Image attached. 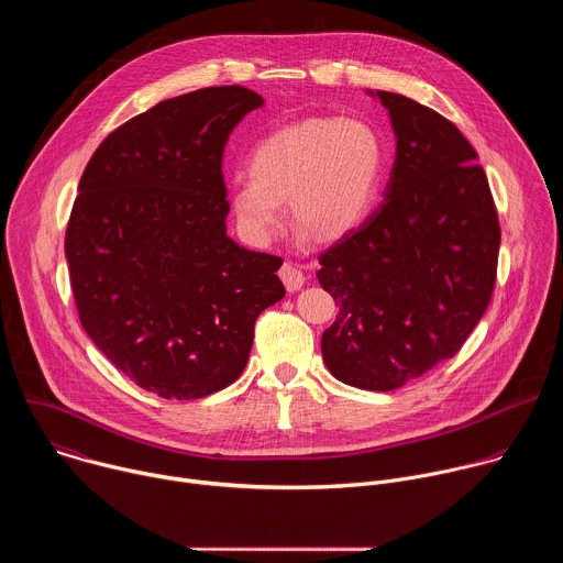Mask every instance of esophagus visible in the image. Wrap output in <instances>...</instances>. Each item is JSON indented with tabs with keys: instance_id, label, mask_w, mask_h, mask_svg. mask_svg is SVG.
<instances>
[{
	"instance_id": "34e87169",
	"label": "esophagus",
	"mask_w": 563,
	"mask_h": 563,
	"mask_svg": "<svg viewBox=\"0 0 563 563\" xmlns=\"http://www.w3.org/2000/svg\"><path fill=\"white\" fill-rule=\"evenodd\" d=\"M278 274H280V278H283V283H285L287 291H298V289L305 285V274H302V269L296 267V265H291V263H285Z\"/></svg>"
}]
</instances>
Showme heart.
Listing matches in <instances>:
<instances>
[{
	"label": "heart",
	"mask_w": 563,
	"mask_h": 563,
	"mask_svg": "<svg viewBox=\"0 0 563 563\" xmlns=\"http://www.w3.org/2000/svg\"><path fill=\"white\" fill-rule=\"evenodd\" d=\"M385 165L374 126L356 118H305L250 155V176L231 187L235 222L254 245H269L287 220L320 240L352 233L372 211Z\"/></svg>",
	"instance_id": "1"
}]
</instances>
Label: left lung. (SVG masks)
<instances>
[{"instance_id":"left-lung-1","label":"left lung","mask_w":563,"mask_h":563,"mask_svg":"<svg viewBox=\"0 0 563 563\" xmlns=\"http://www.w3.org/2000/svg\"><path fill=\"white\" fill-rule=\"evenodd\" d=\"M376 96L396 159L378 209L318 256L341 309L320 350L339 380L387 391L463 347L493 298L501 227L463 133L406 96Z\"/></svg>"}]
</instances>
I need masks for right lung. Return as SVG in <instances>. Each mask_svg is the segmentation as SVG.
<instances>
[{
  "instance_id": "right-lung-1",
  "label": "right lung",
  "mask_w": 563,
  "mask_h": 563,
  "mask_svg": "<svg viewBox=\"0 0 563 563\" xmlns=\"http://www.w3.org/2000/svg\"><path fill=\"white\" fill-rule=\"evenodd\" d=\"M263 98L209 87L155 104L96 148L64 252L79 323L135 385L202 398L243 374L283 258L227 235L222 151Z\"/></svg>"
}]
</instances>
